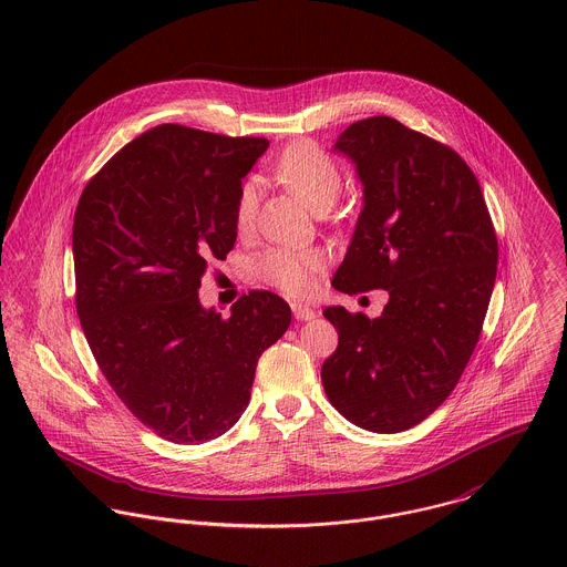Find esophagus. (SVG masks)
<instances>
[{"label":"esophagus","instance_id":"esophagus-1","mask_svg":"<svg viewBox=\"0 0 567 567\" xmlns=\"http://www.w3.org/2000/svg\"><path fill=\"white\" fill-rule=\"evenodd\" d=\"M292 315L297 321H312L317 319V312L303 303H292Z\"/></svg>","mask_w":567,"mask_h":567}]
</instances>
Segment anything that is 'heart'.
I'll list each match as a JSON object with an SVG mask.
<instances>
[{
  "instance_id": "b5f03b06",
  "label": "heart",
  "mask_w": 567,
  "mask_h": 567,
  "mask_svg": "<svg viewBox=\"0 0 567 567\" xmlns=\"http://www.w3.org/2000/svg\"><path fill=\"white\" fill-rule=\"evenodd\" d=\"M275 176L288 185L312 209L324 212L342 189V169L315 142L301 140L286 146L272 163ZM257 185L244 181L236 196V227L248 231L257 216ZM324 257L317 248L275 246L252 259V275L292 297L312 290V277L323 268Z\"/></svg>"
}]
</instances>
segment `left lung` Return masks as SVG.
<instances>
[{
    "mask_svg": "<svg viewBox=\"0 0 567 567\" xmlns=\"http://www.w3.org/2000/svg\"><path fill=\"white\" fill-rule=\"evenodd\" d=\"M336 151L355 163L364 207L331 286L380 288L389 303L378 319L324 308L338 347L321 380L344 419L393 434L458 384L485 323L497 238L476 174L450 146L375 115L353 122Z\"/></svg>",
    "mask_w": 567,
    "mask_h": 567,
    "instance_id": "obj_1",
    "label": "left lung"
}]
</instances>
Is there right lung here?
Returning <instances> with one entry per match:
<instances>
[{
	"mask_svg": "<svg viewBox=\"0 0 567 567\" xmlns=\"http://www.w3.org/2000/svg\"><path fill=\"white\" fill-rule=\"evenodd\" d=\"M266 148L162 124L82 189L72 248L84 338L115 395L172 443L234 427L259 355L290 327V306L268 290L243 295L227 319L198 301L205 270L236 244V196Z\"/></svg>",
	"mask_w": 567,
	"mask_h": 567,
	"instance_id": "add662e5",
	"label": "right lung"
}]
</instances>
